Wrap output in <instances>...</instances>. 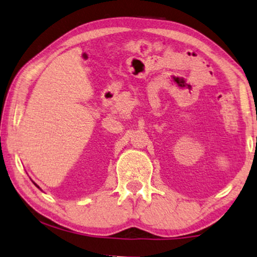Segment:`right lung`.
I'll return each mask as SVG.
<instances>
[{"label": "right lung", "mask_w": 257, "mask_h": 257, "mask_svg": "<svg viewBox=\"0 0 257 257\" xmlns=\"http://www.w3.org/2000/svg\"><path fill=\"white\" fill-rule=\"evenodd\" d=\"M36 186H37V185H36ZM37 187H38V186H37Z\"/></svg>", "instance_id": "right-lung-1"}]
</instances>
